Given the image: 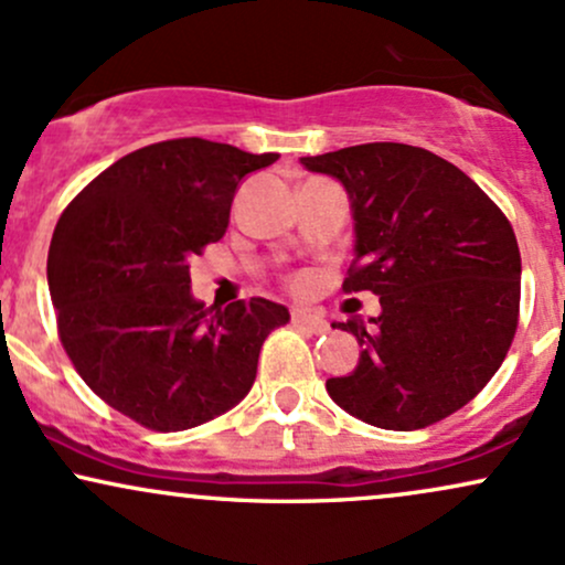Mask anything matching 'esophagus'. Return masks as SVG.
<instances>
[{"instance_id": "esophagus-1", "label": "esophagus", "mask_w": 565, "mask_h": 565, "mask_svg": "<svg viewBox=\"0 0 565 565\" xmlns=\"http://www.w3.org/2000/svg\"><path fill=\"white\" fill-rule=\"evenodd\" d=\"M291 323H295L297 329H305V332H310V334H323L329 329V323L323 321L321 316L308 313V310H291Z\"/></svg>"}]
</instances>
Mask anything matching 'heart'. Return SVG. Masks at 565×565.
<instances>
[{"label": "heart", "mask_w": 565, "mask_h": 565, "mask_svg": "<svg viewBox=\"0 0 565 565\" xmlns=\"http://www.w3.org/2000/svg\"><path fill=\"white\" fill-rule=\"evenodd\" d=\"M295 287H297V289H302V287H305V281H302V278H300V281H295Z\"/></svg>", "instance_id": "1"}]
</instances>
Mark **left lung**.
<instances>
[{"instance_id": "left-lung-1", "label": "left lung", "mask_w": 565, "mask_h": 565, "mask_svg": "<svg viewBox=\"0 0 565 565\" xmlns=\"http://www.w3.org/2000/svg\"><path fill=\"white\" fill-rule=\"evenodd\" d=\"M345 185L355 257L342 289L374 291L382 313L337 323L355 334L359 366L327 380L353 417L419 430L462 408L494 377L521 308V252L504 212L451 161L364 142L300 159Z\"/></svg>"}]
</instances>
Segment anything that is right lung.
<instances>
[{
	"label": "right lung",
	"instance_id": "obj_1",
	"mask_svg": "<svg viewBox=\"0 0 565 565\" xmlns=\"http://www.w3.org/2000/svg\"><path fill=\"white\" fill-rule=\"evenodd\" d=\"M276 159L161 140L114 161L57 220L47 281L63 350L89 391L148 430H188L236 406L265 337L289 321L265 297L204 308L188 265L223 238L238 183Z\"/></svg>",
	"mask_w": 565,
	"mask_h": 565
}]
</instances>
